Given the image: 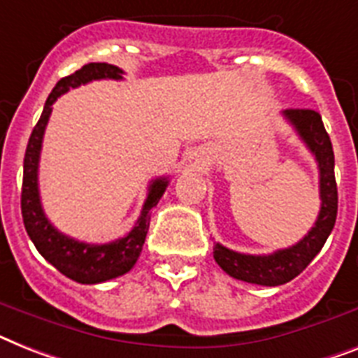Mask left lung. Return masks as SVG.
I'll list each match as a JSON object with an SVG mask.
<instances>
[{"label":"left lung","instance_id":"1","mask_svg":"<svg viewBox=\"0 0 358 358\" xmlns=\"http://www.w3.org/2000/svg\"><path fill=\"white\" fill-rule=\"evenodd\" d=\"M283 117L296 129L298 137L306 143L318 162L322 205L315 227L296 245L264 256L236 252L221 243L214 245L215 264L229 276L256 285H268V287L291 282L311 264L313 258L320 252L326 239L331 234L336 221V208H338L335 155L322 117L315 109H285Z\"/></svg>","mask_w":358,"mask_h":358}]
</instances>
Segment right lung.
Instances as JSON below:
<instances>
[{
    "mask_svg": "<svg viewBox=\"0 0 358 358\" xmlns=\"http://www.w3.org/2000/svg\"><path fill=\"white\" fill-rule=\"evenodd\" d=\"M124 71L111 64H87L73 75L62 78L51 91L43 113L34 126L25 150L23 159V185H22V215L27 234L43 258L66 274L67 278L78 283H100L108 280L119 278L137 264L144 239L150 229V210L157 205L168 186L166 177L153 179L148 188V197L144 201L141 217L135 227L124 238L115 239L111 243L91 245L78 241L75 238L62 234L55 229L52 223L47 220L45 212L41 208L40 188H38V164H40L41 141L45 126L51 117L52 104L58 96L75 90L78 85L93 82V80H122Z\"/></svg>",
    "mask_w": 358,
    "mask_h": 358,
    "instance_id": "right-lung-1",
    "label": "right lung"
}]
</instances>
